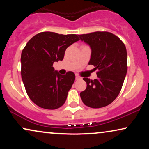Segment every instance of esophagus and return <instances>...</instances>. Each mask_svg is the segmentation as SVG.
<instances>
[{
  "label": "esophagus",
  "mask_w": 149,
  "mask_h": 149,
  "mask_svg": "<svg viewBox=\"0 0 149 149\" xmlns=\"http://www.w3.org/2000/svg\"><path fill=\"white\" fill-rule=\"evenodd\" d=\"M75 79H76V80H80V79H81V78L79 76V75L77 74V75H76V78H75Z\"/></svg>",
  "instance_id": "esophagus-1"
}]
</instances>
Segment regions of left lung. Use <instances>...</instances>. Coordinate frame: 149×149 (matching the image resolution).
<instances>
[{
	"instance_id": "8db88e82",
	"label": "left lung",
	"mask_w": 149,
	"mask_h": 149,
	"mask_svg": "<svg viewBox=\"0 0 149 149\" xmlns=\"http://www.w3.org/2000/svg\"><path fill=\"white\" fill-rule=\"evenodd\" d=\"M90 46L89 65L95 66L97 79L83 78L87 87L80 96L87 107L99 109L116 99L123 86L127 70V51L121 40L109 32H94L79 35Z\"/></svg>"
}]
</instances>
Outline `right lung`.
<instances>
[{
  "label": "right lung",
  "instance_id": "right-lung-1",
  "mask_svg": "<svg viewBox=\"0 0 149 149\" xmlns=\"http://www.w3.org/2000/svg\"><path fill=\"white\" fill-rule=\"evenodd\" d=\"M78 40L77 34L42 32L34 36L22 50V81L30 100L39 107L54 110L66 102L75 74L71 71L59 74L53 64L62 60L66 49Z\"/></svg>",
  "mask_w": 149,
  "mask_h": 149
}]
</instances>
